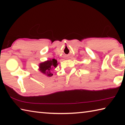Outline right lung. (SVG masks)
<instances>
[{"label": "right lung", "instance_id": "obj_1", "mask_svg": "<svg viewBox=\"0 0 125 125\" xmlns=\"http://www.w3.org/2000/svg\"><path fill=\"white\" fill-rule=\"evenodd\" d=\"M58 63L57 61L55 59H50L49 60L40 63L39 65V70L47 77H52L53 74L51 73V71L54 68L57 67Z\"/></svg>", "mask_w": 125, "mask_h": 125}]
</instances>
